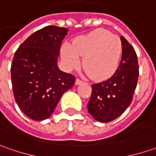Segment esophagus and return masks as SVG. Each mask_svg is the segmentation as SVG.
Here are the masks:
<instances>
[{
    "mask_svg": "<svg viewBox=\"0 0 156 156\" xmlns=\"http://www.w3.org/2000/svg\"><path fill=\"white\" fill-rule=\"evenodd\" d=\"M82 83H83V81L82 79H80V78H77L76 79V84H81Z\"/></svg>",
    "mask_w": 156,
    "mask_h": 156,
    "instance_id": "esophagus-1",
    "label": "esophagus"
}]
</instances>
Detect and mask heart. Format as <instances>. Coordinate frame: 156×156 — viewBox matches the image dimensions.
<instances>
[{
    "instance_id": "obj_1",
    "label": "heart",
    "mask_w": 156,
    "mask_h": 156,
    "mask_svg": "<svg viewBox=\"0 0 156 156\" xmlns=\"http://www.w3.org/2000/svg\"><path fill=\"white\" fill-rule=\"evenodd\" d=\"M121 43L115 35L105 29H96L89 34L77 38L73 45L62 47V58L68 69L78 67L80 56L83 68L94 79L101 80L111 76L118 66Z\"/></svg>"
}]
</instances>
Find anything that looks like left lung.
<instances>
[{
  "mask_svg": "<svg viewBox=\"0 0 156 156\" xmlns=\"http://www.w3.org/2000/svg\"><path fill=\"white\" fill-rule=\"evenodd\" d=\"M122 53L120 64L107 80L92 84L87 108L95 120L108 122L121 115L131 104L139 76L136 52L121 36Z\"/></svg>",
  "mask_w": 156,
  "mask_h": 156,
  "instance_id": "1",
  "label": "left lung"
}]
</instances>
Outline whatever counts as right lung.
<instances>
[{
	"mask_svg": "<svg viewBox=\"0 0 156 156\" xmlns=\"http://www.w3.org/2000/svg\"><path fill=\"white\" fill-rule=\"evenodd\" d=\"M68 29L47 26L36 31L19 46L11 64L14 98L29 118H48L58 101L75 83L73 74L57 66L58 56Z\"/></svg>",
	"mask_w": 156,
	"mask_h": 156,
	"instance_id": "1",
	"label": "right lung"
}]
</instances>
